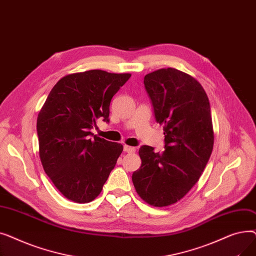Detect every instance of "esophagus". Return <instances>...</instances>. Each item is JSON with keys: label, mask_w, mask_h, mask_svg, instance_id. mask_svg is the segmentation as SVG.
<instances>
[{"label": "esophagus", "mask_w": 256, "mask_h": 256, "mask_svg": "<svg viewBox=\"0 0 256 256\" xmlns=\"http://www.w3.org/2000/svg\"><path fill=\"white\" fill-rule=\"evenodd\" d=\"M124 150L128 154H132V152H136V148H135V147H132V146H128V145H124Z\"/></svg>", "instance_id": "1"}]
</instances>
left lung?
<instances>
[{
  "label": "left lung",
  "instance_id": "1",
  "mask_svg": "<svg viewBox=\"0 0 256 256\" xmlns=\"http://www.w3.org/2000/svg\"><path fill=\"white\" fill-rule=\"evenodd\" d=\"M144 85L164 126L165 150L142 146L141 166L132 180L145 202L163 208L189 192L208 162L214 138L210 106L198 80L171 67L147 74Z\"/></svg>",
  "mask_w": 256,
  "mask_h": 256
}]
</instances>
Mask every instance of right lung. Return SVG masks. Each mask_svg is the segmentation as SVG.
Here are the masks:
<instances>
[{
  "label": "right lung",
  "instance_id": "1",
  "mask_svg": "<svg viewBox=\"0 0 256 256\" xmlns=\"http://www.w3.org/2000/svg\"><path fill=\"white\" fill-rule=\"evenodd\" d=\"M130 74L100 70L67 74L52 87L37 117L39 158L67 199L88 204L102 192L124 146L90 132L109 122L110 102Z\"/></svg>",
  "mask_w": 256,
  "mask_h": 256
}]
</instances>
